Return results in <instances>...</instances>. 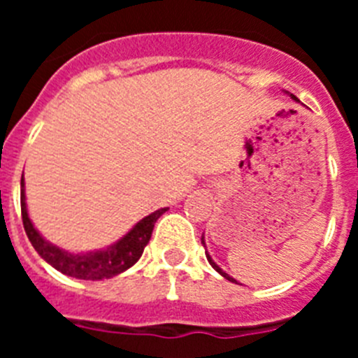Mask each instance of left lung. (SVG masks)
Segmentation results:
<instances>
[{"label": "left lung", "instance_id": "8db88e82", "mask_svg": "<svg viewBox=\"0 0 358 358\" xmlns=\"http://www.w3.org/2000/svg\"><path fill=\"white\" fill-rule=\"evenodd\" d=\"M290 96H292V98H294V100H296V102H299V100H297V98H296V96H294V94H290ZM201 242H202V243H204V235H202ZM204 248H206V243H204ZM206 258H208V262H210V265H211V267H213V268H215V271H217V273H218V274H220V276H224V278H226V280H229V281H233V283H236V280H235V278H231V276H229V274H227V273H224L222 268L218 267V265H217V264H215V262H213V260H211V256H210V255H208V251H206Z\"/></svg>", "mask_w": 358, "mask_h": 358}]
</instances>
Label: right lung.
Returning a JSON list of instances; mask_svg holds the SVG:
<instances>
[{
	"label": "right lung",
	"mask_w": 358,
	"mask_h": 358,
	"mask_svg": "<svg viewBox=\"0 0 358 358\" xmlns=\"http://www.w3.org/2000/svg\"><path fill=\"white\" fill-rule=\"evenodd\" d=\"M166 210L169 208H161V210L141 218L127 235H123L118 242H115L109 248L75 255V252H68L53 245L52 242L43 238V235L34 227L30 217H28L24 179L21 177V215H23V226L28 240L44 262H48L59 273L77 278V280H107V278L118 276V274L125 273L127 268H131L141 258L145 245L152 236L154 224Z\"/></svg>",
	"instance_id": "add662e5"
}]
</instances>
